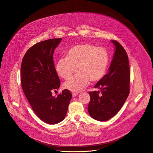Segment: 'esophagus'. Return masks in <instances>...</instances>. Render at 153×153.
<instances>
[{"instance_id": "34e87169", "label": "esophagus", "mask_w": 153, "mask_h": 153, "mask_svg": "<svg viewBox=\"0 0 153 153\" xmlns=\"http://www.w3.org/2000/svg\"><path fill=\"white\" fill-rule=\"evenodd\" d=\"M72 97H74L78 95V93H75V92H72Z\"/></svg>"}]
</instances>
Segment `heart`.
<instances>
[{
  "instance_id": "obj_1",
  "label": "heart",
  "mask_w": 153,
  "mask_h": 153,
  "mask_svg": "<svg viewBox=\"0 0 153 153\" xmlns=\"http://www.w3.org/2000/svg\"><path fill=\"white\" fill-rule=\"evenodd\" d=\"M109 62V55L102 47L89 44H78L70 48L66 57L60 58L55 66L56 71L63 79L69 78L77 68L76 76L64 83V87L78 92L92 82L98 81L105 74Z\"/></svg>"
}]
</instances>
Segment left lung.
Wrapping results in <instances>:
<instances>
[{"mask_svg": "<svg viewBox=\"0 0 153 153\" xmlns=\"http://www.w3.org/2000/svg\"><path fill=\"white\" fill-rule=\"evenodd\" d=\"M115 52L109 72L94 87L100 91L89 92L90 101L88 111L98 121H105L112 118L122 108L130 93V71L128 55L123 46L116 41Z\"/></svg>", "mask_w": 153, "mask_h": 153, "instance_id": "left-lung-1", "label": "left lung"}]
</instances>
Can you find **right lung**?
Listing matches in <instances>:
<instances>
[{
    "label": "right lung",
    "mask_w": 153,
    "mask_h": 153,
    "mask_svg": "<svg viewBox=\"0 0 153 153\" xmlns=\"http://www.w3.org/2000/svg\"><path fill=\"white\" fill-rule=\"evenodd\" d=\"M61 41L51 39L33 45L25 54L21 68L23 92L35 114L49 124H58L65 118L72 98L68 89L56 97L52 95L60 87L53 54Z\"/></svg>",
    "instance_id": "obj_1"
}]
</instances>
